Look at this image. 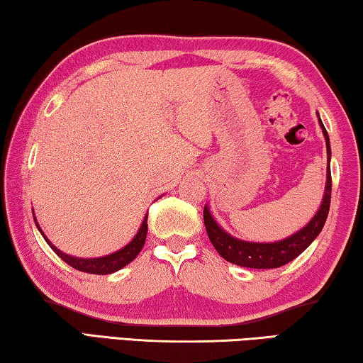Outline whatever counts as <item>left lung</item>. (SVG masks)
Listing matches in <instances>:
<instances>
[{
	"mask_svg": "<svg viewBox=\"0 0 363 363\" xmlns=\"http://www.w3.org/2000/svg\"><path fill=\"white\" fill-rule=\"evenodd\" d=\"M323 131L325 140H327V155H328V169H327V187H325V195L320 210L309 224L304 229L294 233V235L285 238V240L277 243H251V242H242L237 238L230 237L229 233L224 232L216 224V220L208 211L205 206L203 210V220L208 232V237L216 248L218 253L224 257L225 261L242 267L250 269H275L280 266H285L294 257H298L303 251L314 242V238L320 233L322 227L327 220L328 211H330V200H331V171H330V140L327 130H325L322 120L318 118Z\"/></svg>",
	"mask_w": 363,
	"mask_h": 363,
	"instance_id": "obj_1",
	"label": "left lung"
}]
</instances>
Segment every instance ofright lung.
I'll list each match as a JSON object with an SVG mask.
<instances>
[{"instance_id": "add662e5", "label": "right lung", "mask_w": 363, "mask_h": 363, "mask_svg": "<svg viewBox=\"0 0 363 363\" xmlns=\"http://www.w3.org/2000/svg\"><path fill=\"white\" fill-rule=\"evenodd\" d=\"M36 225H38V224H36ZM38 229H40V225H38ZM40 232H41V229H40ZM43 237H45V235H43ZM145 237H147V216L143 220V225H140V229L136 233V237H134L125 248H121L120 251H116V253H113V255H108V256H104V257H96V259H82V257L67 256V255L62 253V251H59L56 247H54V245L49 243L46 237H45V240L49 243V247L54 250V253H56L60 257V259L65 261L73 269L82 270V272H86V274L107 275V274L116 272V270L125 267L126 264H130L134 259V257H136L140 253V250H143L144 243H145Z\"/></svg>"}]
</instances>
